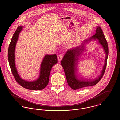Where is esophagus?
Listing matches in <instances>:
<instances>
[{"label":"esophagus","mask_w":120,"mask_h":120,"mask_svg":"<svg viewBox=\"0 0 120 120\" xmlns=\"http://www.w3.org/2000/svg\"><path fill=\"white\" fill-rule=\"evenodd\" d=\"M63 58V55L61 54H59L57 56V59L58 61H61Z\"/></svg>","instance_id":"34e87169"}]
</instances>
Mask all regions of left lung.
<instances>
[{"label": "left lung", "instance_id": "1", "mask_svg": "<svg viewBox=\"0 0 120 120\" xmlns=\"http://www.w3.org/2000/svg\"><path fill=\"white\" fill-rule=\"evenodd\" d=\"M92 39L98 40V42L103 46L106 53V59L103 71L100 75L96 80H90V81L78 80L76 74V69L77 68L78 57H80L82 51L84 49L83 48L84 47H83V46H80L69 50L63 57L61 61V64L64 70L68 83L69 86L73 90H77L96 85L103 77L105 72L109 54V46L103 30L100 27L97 26L96 32L91 37V39ZM88 40H86V42Z\"/></svg>", "mask_w": 120, "mask_h": 120}]
</instances>
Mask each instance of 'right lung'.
<instances>
[{
	"mask_svg": "<svg viewBox=\"0 0 120 120\" xmlns=\"http://www.w3.org/2000/svg\"><path fill=\"white\" fill-rule=\"evenodd\" d=\"M23 27L22 26H19L17 27L9 44L8 55L9 66L15 79L20 86L29 90H40L44 89L48 85L52 68L57 63V56L56 54L45 56L41 65L40 77L38 80L29 82L22 79L18 74L16 68L14 52L19 34Z\"/></svg>",
	"mask_w": 120,
	"mask_h": 120,
	"instance_id": "1",
	"label": "right lung"
}]
</instances>
